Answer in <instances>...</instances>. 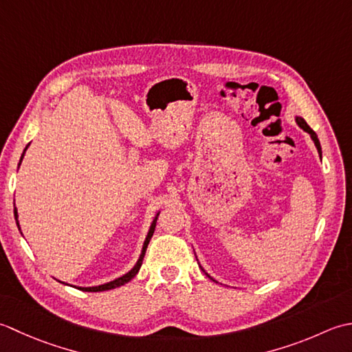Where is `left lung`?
<instances>
[{
  "instance_id": "1",
  "label": "left lung",
  "mask_w": 352,
  "mask_h": 352,
  "mask_svg": "<svg viewBox=\"0 0 352 352\" xmlns=\"http://www.w3.org/2000/svg\"><path fill=\"white\" fill-rule=\"evenodd\" d=\"M296 121H298V124H299L300 127H302L305 132H308V133L311 135V138H313V141H314V144H316V147H318V152H319V155H320V153H322V150H320V142H319V140H318V135L314 133L313 129H311L310 126H308V124L305 123V120H304V118L298 117V118H296ZM208 276H210V275H208Z\"/></svg>"
}]
</instances>
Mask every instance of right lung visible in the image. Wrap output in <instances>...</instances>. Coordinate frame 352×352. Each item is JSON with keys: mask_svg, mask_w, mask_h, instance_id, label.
Returning <instances> with one entry per match:
<instances>
[{"mask_svg": "<svg viewBox=\"0 0 352 352\" xmlns=\"http://www.w3.org/2000/svg\"><path fill=\"white\" fill-rule=\"evenodd\" d=\"M27 148V147H25ZM23 156H24V153H23ZM23 156H21V161H23ZM21 161H19V164H21ZM15 217H16V211H15ZM155 226H156V220L153 221L152 223V226H150V231H148V235H147V239H146V243H144V248H142V252H141V256H140V260H138V263H136V266L129 272V274H126L124 276H121V278H118V279H116V281H112V283H107V284H103V285H98V287H82L80 290H85V292H104V290H111V289H117V287H120V285H124L126 283H129L131 281V279L138 274V270H140V267H141V264H142V258H144V254H146V249H147V246H148V241H150V239H152V235H153V232H155Z\"/></svg>", "mask_w": 352, "mask_h": 352, "instance_id": "obj_1", "label": "right lung"}]
</instances>
